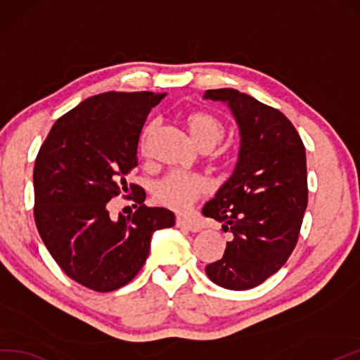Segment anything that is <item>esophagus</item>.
Wrapping results in <instances>:
<instances>
[{
    "label": "esophagus",
    "instance_id": "1",
    "mask_svg": "<svg viewBox=\"0 0 360 360\" xmlns=\"http://www.w3.org/2000/svg\"><path fill=\"white\" fill-rule=\"evenodd\" d=\"M175 223H177L179 228L188 229V231H191V233H197V231L202 229V226L198 225L197 221L189 220V219H186V217H180V215L177 217V220H175Z\"/></svg>",
    "mask_w": 360,
    "mask_h": 360
}]
</instances>
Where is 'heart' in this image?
<instances>
[{"mask_svg":"<svg viewBox=\"0 0 360 360\" xmlns=\"http://www.w3.org/2000/svg\"><path fill=\"white\" fill-rule=\"evenodd\" d=\"M185 123L193 135L194 141L203 149H211L223 140L226 127L221 120L207 110H194L185 117ZM155 123L146 124L141 134L140 149L143 154L148 153L149 140L153 137ZM207 191V181L200 174L171 171L154 185L155 200L175 211H183L200 198Z\"/></svg>","mask_w":360,"mask_h":360,"instance_id":"b5f03b06","label":"heart"}]
</instances>
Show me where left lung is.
<instances>
[{
	"instance_id": "left-lung-1",
	"label": "left lung",
	"mask_w": 360,
	"mask_h": 360,
	"mask_svg": "<svg viewBox=\"0 0 360 360\" xmlns=\"http://www.w3.org/2000/svg\"><path fill=\"white\" fill-rule=\"evenodd\" d=\"M205 98L226 101L242 135L234 174L203 207L233 234L206 274L226 290H250L276 274L297 245L308 205L305 146L286 115L251 95L225 87Z\"/></svg>"
}]
</instances>
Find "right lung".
<instances>
[{
	"instance_id": "obj_1",
	"label": "right lung",
	"mask_w": 360,
	"mask_h": 360,
	"mask_svg": "<svg viewBox=\"0 0 360 360\" xmlns=\"http://www.w3.org/2000/svg\"><path fill=\"white\" fill-rule=\"evenodd\" d=\"M166 92L94 95L51 127L34 167V217L53 260L72 281L109 292L139 274L155 229L171 228L174 214L149 207L145 191L127 185L139 165L140 134L150 109ZM138 207L131 216L108 212L110 198L124 195Z\"/></svg>"
}]
</instances>
